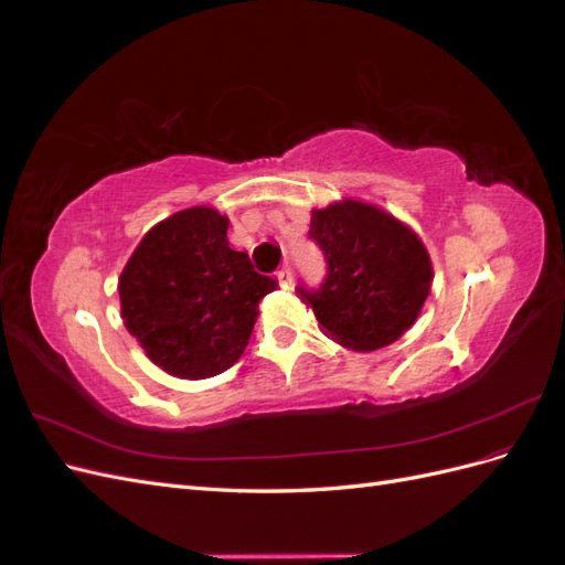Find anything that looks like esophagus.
Segmentation results:
<instances>
[{
	"instance_id": "1",
	"label": "esophagus",
	"mask_w": 565,
	"mask_h": 565,
	"mask_svg": "<svg viewBox=\"0 0 565 565\" xmlns=\"http://www.w3.org/2000/svg\"><path fill=\"white\" fill-rule=\"evenodd\" d=\"M278 278H280V282L285 285V287H292L295 285V278H292V270H289V266L285 264L282 268H280V273H278Z\"/></svg>"
}]
</instances>
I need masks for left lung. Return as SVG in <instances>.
Masks as SVG:
<instances>
[{"mask_svg": "<svg viewBox=\"0 0 565 565\" xmlns=\"http://www.w3.org/2000/svg\"><path fill=\"white\" fill-rule=\"evenodd\" d=\"M311 237L328 259L318 292L299 287L322 332L358 353L384 349L419 318L434 266L419 235L386 210L344 198L311 212Z\"/></svg>", "mask_w": 565, "mask_h": 565, "instance_id": "left-lung-1", "label": "left lung"}]
</instances>
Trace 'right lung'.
Returning a JSON list of instances; mask_svg holds the SVG:
<instances>
[{
  "label": "right lung",
  "instance_id": "right-lung-1",
  "mask_svg": "<svg viewBox=\"0 0 565 565\" xmlns=\"http://www.w3.org/2000/svg\"><path fill=\"white\" fill-rule=\"evenodd\" d=\"M228 216L188 207L152 226L119 276L125 328L179 380H207L245 353L259 301L278 282L228 243Z\"/></svg>",
  "mask_w": 565,
  "mask_h": 565
}]
</instances>
